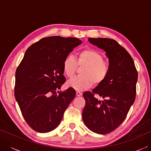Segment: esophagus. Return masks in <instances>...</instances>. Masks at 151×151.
<instances>
[{
    "label": "esophagus",
    "mask_w": 151,
    "mask_h": 151,
    "mask_svg": "<svg viewBox=\"0 0 151 151\" xmlns=\"http://www.w3.org/2000/svg\"><path fill=\"white\" fill-rule=\"evenodd\" d=\"M82 93L81 92H80V91H76V96H81V95H82Z\"/></svg>",
    "instance_id": "34e87169"
}]
</instances>
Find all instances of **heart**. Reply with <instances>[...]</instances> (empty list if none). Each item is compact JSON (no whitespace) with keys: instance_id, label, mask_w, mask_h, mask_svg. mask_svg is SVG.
I'll list each match as a JSON object with an SVG mask.
<instances>
[{"instance_id":"obj_1","label":"heart","mask_w":151,"mask_h":151,"mask_svg":"<svg viewBox=\"0 0 151 151\" xmlns=\"http://www.w3.org/2000/svg\"><path fill=\"white\" fill-rule=\"evenodd\" d=\"M84 66L81 70L80 76L70 78L66 83L68 87L76 91H83L94 85H99L105 80L109 74V67L104 61L100 53L91 49L81 51L75 59L68 55L63 60V69L65 75L72 77L76 67Z\"/></svg>"}]
</instances>
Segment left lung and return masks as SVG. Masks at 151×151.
I'll list each match as a JSON object with an SVG mask.
<instances>
[{
    "label": "left lung",
    "mask_w": 151,
    "mask_h": 151,
    "mask_svg": "<svg viewBox=\"0 0 151 151\" xmlns=\"http://www.w3.org/2000/svg\"><path fill=\"white\" fill-rule=\"evenodd\" d=\"M89 42L103 50L109 58V74L92 92L86 91L83 121L97 134L113 131L126 118L136 96L138 73L133 59L116 40L107 38H89ZM103 100H98L95 94Z\"/></svg>",
    "instance_id": "8db88e82"
}]
</instances>
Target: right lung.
I'll use <instances>...</instances> for the list:
<instances>
[{
    "mask_svg": "<svg viewBox=\"0 0 151 151\" xmlns=\"http://www.w3.org/2000/svg\"><path fill=\"white\" fill-rule=\"evenodd\" d=\"M81 44L76 38H44L28 48L18 66L15 99L25 121L35 131L44 133L57 128L75 97L76 91L70 87L56 93L66 81L64 59Z\"/></svg>",
    "mask_w": 151,
    "mask_h": 151,
    "instance_id": "right-lung-1",
    "label": "right lung"
}]
</instances>
